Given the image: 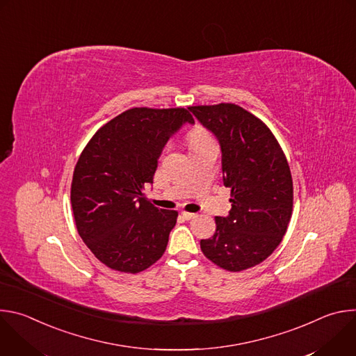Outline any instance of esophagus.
<instances>
[{
    "instance_id": "34e87169",
    "label": "esophagus",
    "mask_w": 356,
    "mask_h": 356,
    "mask_svg": "<svg viewBox=\"0 0 356 356\" xmlns=\"http://www.w3.org/2000/svg\"><path fill=\"white\" fill-rule=\"evenodd\" d=\"M181 216H183L184 220H193V218L197 217V214H194V213H187V211H183Z\"/></svg>"
}]
</instances>
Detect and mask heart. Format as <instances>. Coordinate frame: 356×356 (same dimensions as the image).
Segmentation results:
<instances>
[{
    "instance_id": "b5f03b06",
    "label": "heart",
    "mask_w": 356,
    "mask_h": 356,
    "mask_svg": "<svg viewBox=\"0 0 356 356\" xmlns=\"http://www.w3.org/2000/svg\"><path fill=\"white\" fill-rule=\"evenodd\" d=\"M187 140H188V146L190 149L191 147H195V146H200V145H204L211 139V136L209 135V132L201 128V127H194L188 134H187Z\"/></svg>"
}]
</instances>
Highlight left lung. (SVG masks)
I'll list each match as a JSON object with an SVG mask.
<instances>
[{
    "label": "left lung",
    "mask_w": 356,
    "mask_h": 356,
    "mask_svg": "<svg viewBox=\"0 0 356 356\" xmlns=\"http://www.w3.org/2000/svg\"><path fill=\"white\" fill-rule=\"evenodd\" d=\"M211 131L222 152L224 186L231 211L216 217V234L201 239L217 266L241 272L264 262L279 246L293 211V180L287 159L270 129L239 106L188 107Z\"/></svg>",
    "instance_id": "left-lung-1"
}]
</instances>
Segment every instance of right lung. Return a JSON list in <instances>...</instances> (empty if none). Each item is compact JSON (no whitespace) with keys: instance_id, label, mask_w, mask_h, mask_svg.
<instances>
[{"instance_id":"add662e5","label":"right lung","mask_w":356,"mask_h":356,"mask_svg":"<svg viewBox=\"0 0 356 356\" xmlns=\"http://www.w3.org/2000/svg\"><path fill=\"white\" fill-rule=\"evenodd\" d=\"M194 124L184 108H131L101 127L74 168L72 209L79 235L110 269L139 273L162 258L177 211L145 197L170 136Z\"/></svg>"}]
</instances>
